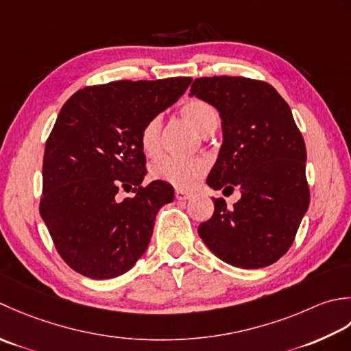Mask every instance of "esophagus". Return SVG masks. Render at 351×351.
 I'll use <instances>...</instances> for the list:
<instances>
[{"mask_svg": "<svg viewBox=\"0 0 351 351\" xmlns=\"http://www.w3.org/2000/svg\"><path fill=\"white\" fill-rule=\"evenodd\" d=\"M192 197V192L188 191H183V189H177L176 191V198L178 202H186V199H189Z\"/></svg>", "mask_w": 351, "mask_h": 351, "instance_id": "obj_1", "label": "esophagus"}]
</instances>
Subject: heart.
<instances>
[{
	"instance_id": "1",
	"label": "heart",
	"mask_w": 351,
	"mask_h": 351,
	"mask_svg": "<svg viewBox=\"0 0 351 351\" xmlns=\"http://www.w3.org/2000/svg\"><path fill=\"white\" fill-rule=\"evenodd\" d=\"M180 113L184 121L195 128L203 136H209L217 130L219 124L218 110L204 99H189L182 104ZM160 132L162 119L160 117H153L148 119L141 130V147L147 156L154 157L160 153ZM209 169V160L204 157H162L152 167V176L156 180L165 182L176 186V188L186 189L192 188L199 178Z\"/></svg>"
}]
</instances>
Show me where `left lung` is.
I'll return each instance as SVG.
<instances>
[{
    "mask_svg": "<svg viewBox=\"0 0 351 351\" xmlns=\"http://www.w3.org/2000/svg\"><path fill=\"white\" fill-rule=\"evenodd\" d=\"M195 95L219 112L223 145L207 184L239 188L241 198L198 227L210 252L228 265L257 269L286 254L309 207L306 145L288 103L273 86L245 77H202ZM223 191V192H224Z\"/></svg>",
    "mask_w": 351,
    "mask_h": 351,
    "instance_id": "left-lung-1",
    "label": "left lung"
}]
</instances>
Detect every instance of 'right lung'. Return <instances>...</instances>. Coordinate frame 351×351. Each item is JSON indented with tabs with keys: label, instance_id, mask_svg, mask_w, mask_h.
Segmentation results:
<instances>
[{
	"label": "right lung",
	"instance_id": "right-lung-1",
	"mask_svg": "<svg viewBox=\"0 0 351 351\" xmlns=\"http://www.w3.org/2000/svg\"><path fill=\"white\" fill-rule=\"evenodd\" d=\"M191 82L119 80L80 89L63 104L45 144L39 210L57 253L78 274L118 277L145 253L174 189L160 180L142 186L141 130ZM121 189L135 195L119 200Z\"/></svg>",
	"mask_w": 351,
	"mask_h": 351
}]
</instances>
